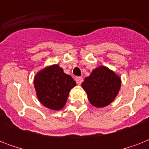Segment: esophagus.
Segmentation results:
<instances>
[{"label": "esophagus", "mask_w": 149, "mask_h": 149, "mask_svg": "<svg viewBox=\"0 0 149 149\" xmlns=\"http://www.w3.org/2000/svg\"><path fill=\"white\" fill-rule=\"evenodd\" d=\"M84 81V79H83V77H78L76 78V82H77V84H81Z\"/></svg>", "instance_id": "1"}]
</instances>
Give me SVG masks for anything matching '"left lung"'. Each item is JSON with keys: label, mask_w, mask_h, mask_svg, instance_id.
<instances>
[{"label": "left lung", "mask_w": 149, "mask_h": 149, "mask_svg": "<svg viewBox=\"0 0 149 149\" xmlns=\"http://www.w3.org/2000/svg\"><path fill=\"white\" fill-rule=\"evenodd\" d=\"M120 78L106 66L93 70L82 83L89 101L96 107H104L111 104L120 90Z\"/></svg>", "instance_id": "obj_1"}]
</instances>
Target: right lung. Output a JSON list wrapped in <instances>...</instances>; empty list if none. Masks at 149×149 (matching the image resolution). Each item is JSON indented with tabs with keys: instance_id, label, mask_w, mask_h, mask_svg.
Returning a JSON list of instances; mask_svg holds the SVG:
<instances>
[{
	"instance_id": "right-lung-1",
	"label": "right lung",
	"mask_w": 149,
	"mask_h": 149,
	"mask_svg": "<svg viewBox=\"0 0 149 149\" xmlns=\"http://www.w3.org/2000/svg\"><path fill=\"white\" fill-rule=\"evenodd\" d=\"M34 85L38 100L48 108L58 111L65 106L76 82L59 65H52L36 74Z\"/></svg>"
}]
</instances>
